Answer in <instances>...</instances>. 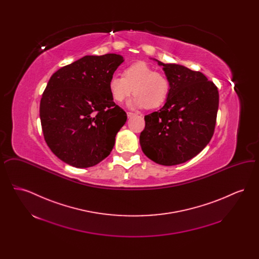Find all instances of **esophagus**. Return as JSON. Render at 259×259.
<instances>
[{
  "label": "esophagus",
  "mask_w": 259,
  "mask_h": 259,
  "mask_svg": "<svg viewBox=\"0 0 259 259\" xmlns=\"http://www.w3.org/2000/svg\"><path fill=\"white\" fill-rule=\"evenodd\" d=\"M133 115H135V113H133V112H131V111H128V112H127V116H128V117H132Z\"/></svg>",
  "instance_id": "1"
}]
</instances>
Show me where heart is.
<instances>
[{
    "mask_svg": "<svg viewBox=\"0 0 259 259\" xmlns=\"http://www.w3.org/2000/svg\"><path fill=\"white\" fill-rule=\"evenodd\" d=\"M122 76L123 78L113 75L109 81L111 97L118 103L123 102L133 92L135 97L130 103L131 106L156 109L169 97V78L145 62H137L126 67Z\"/></svg>",
    "mask_w": 259,
    "mask_h": 259,
    "instance_id": "1",
    "label": "heart"
}]
</instances>
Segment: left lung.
Here are the masks:
<instances>
[{
    "mask_svg": "<svg viewBox=\"0 0 259 259\" xmlns=\"http://www.w3.org/2000/svg\"><path fill=\"white\" fill-rule=\"evenodd\" d=\"M156 61L163 66L171 90L160 110L145 116L140 144L149 159L172 166L193 158L209 144L220 95L215 84L201 72Z\"/></svg>",
    "mask_w": 259,
    "mask_h": 259,
    "instance_id": "obj_1",
    "label": "left lung"
}]
</instances>
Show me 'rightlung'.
<instances>
[{
	"label": "right lung",
	"mask_w": 259,
	"mask_h": 259,
	"mask_svg": "<svg viewBox=\"0 0 259 259\" xmlns=\"http://www.w3.org/2000/svg\"><path fill=\"white\" fill-rule=\"evenodd\" d=\"M123 62L120 55H87L51 75L39 104L44 137L50 150L76 168L98 164L111 153L127 120L109 81Z\"/></svg>",
	"instance_id": "obj_1"
}]
</instances>
